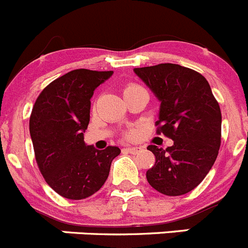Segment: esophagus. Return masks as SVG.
Wrapping results in <instances>:
<instances>
[{
  "mask_svg": "<svg viewBox=\"0 0 248 248\" xmlns=\"http://www.w3.org/2000/svg\"><path fill=\"white\" fill-rule=\"evenodd\" d=\"M124 151L131 153V155H138L140 152V148H138V147H128V148H126Z\"/></svg>",
  "mask_w": 248,
  "mask_h": 248,
  "instance_id": "esophagus-1",
  "label": "esophagus"
}]
</instances>
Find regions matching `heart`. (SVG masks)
Segmentation results:
<instances>
[{
    "mask_svg": "<svg viewBox=\"0 0 248 248\" xmlns=\"http://www.w3.org/2000/svg\"><path fill=\"white\" fill-rule=\"evenodd\" d=\"M138 88H140V86H138V85H136V84H128V85L126 86V88L124 89V93H128V91H132V90H136V89H138ZM136 136V132H128L127 133V137L128 138H133Z\"/></svg>",
    "mask_w": 248,
    "mask_h": 248,
    "instance_id": "obj_1",
    "label": "heart"
}]
</instances>
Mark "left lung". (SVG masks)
I'll return each instance as SVG.
<instances>
[{
  "mask_svg": "<svg viewBox=\"0 0 248 248\" xmlns=\"http://www.w3.org/2000/svg\"><path fill=\"white\" fill-rule=\"evenodd\" d=\"M140 79L160 101L157 133L174 140L163 149L147 147L155 155L146 173L152 188L178 196L196 188L210 171L221 144V111L207 80L178 64L136 68Z\"/></svg>",
  "mask_w": 248,
  "mask_h": 248,
  "instance_id": "obj_1",
  "label": "left lung"
}]
</instances>
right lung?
I'll return each mask as SVG.
<instances>
[{
	"label": "right lung",
	"mask_w": 248,
	"mask_h": 248,
	"mask_svg": "<svg viewBox=\"0 0 248 248\" xmlns=\"http://www.w3.org/2000/svg\"><path fill=\"white\" fill-rule=\"evenodd\" d=\"M113 71L77 69L58 78L35 100L30 132L38 168L63 198L81 200L105 184L119 147L93 148L84 142L90 121V99Z\"/></svg>",
	"instance_id": "add662e5"
}]
</instances>
